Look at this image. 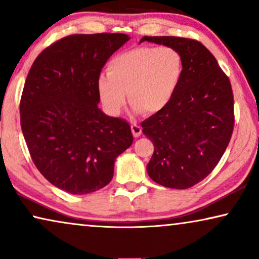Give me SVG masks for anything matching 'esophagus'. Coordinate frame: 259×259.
<instances>
[{
  "label": "esophagus",
  "mask_w": 259,
  "mask_h": 259,
  "mask_svg": "<svg viewBox=\"0 0 259 259\" xmlns=\"http://www.w3.org/2000/svg\"><path fill=\"white\" fill-rule=\"evenodd\" d=\"M131 130H132L133 136L136 138L139 137L141 132H143V131H141V127L139 125H137V123H132V125H131Z\"/></svg>",
  "instance_id": "esophagus-1"
}]
</instances>
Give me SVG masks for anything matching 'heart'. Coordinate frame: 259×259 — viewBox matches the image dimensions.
Returning a JSON list of instances; mask_svg holds the SVG:
<instances>
[{"instance_id": "b5f03b06", "label": "heart", "mask_w": 259, "mask_h": 259, "mask_svg": "<svg viewBox=\"0 0 259 259\" xmlns=\"http://www.w3.org/2000/svg\"><path fill=\"white\" fill-rule=\"evenodd\" d=\"M183 75V59L168 46H141L114 56L107 75L98 79V93L106 111L121 112L128 94L136 112L153 114L164 109L175 97Z\"/></svg>"}]
</instances>
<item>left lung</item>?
Returning <instances> with one entry per match:
<instances>
[{
    "label": "left lung",
    "mask_w": 259,
    "mask_h": 259,
    "mask_svg": "<svg viewBox=\"0 0 259 259\" xmlns=\"http://www.w3.org/2000/svg\"><path fill=\"white\" fill-rule=\"evenodd\" d=\"M144 41L175 48L183 59V75L171 102L141 122L154 145L147 173L159 185L189 189L213 171L231 139V83L199 41L176 36H144L140 44Z\"/></svg>",
    "instance_id": "1"
}]
</instances>
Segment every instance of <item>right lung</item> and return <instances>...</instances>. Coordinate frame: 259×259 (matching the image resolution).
I'll return each mask as SVG.
<instances>
[{
	"label": "right lung",
	"mask_w": 259,
	"mask_h": 259,
	"mask_svg": "<svg viewBox=\"0 0 259 259\" xmlns=\"http://www.w3.org/2000/svg\"><path fill=\"white\" fill-rule=\"evenodd\" d=\"M126 34H75L42 51L20 102L21 128L41 175L60 190L87 194L105 187L114 161L133 143L126 120L98 104V79Z\"/></svg>",
	"instance_id": "right-lung-1"
}]
</instances>
